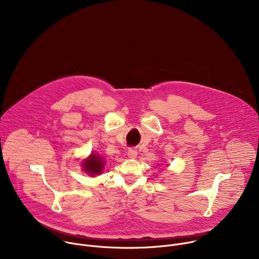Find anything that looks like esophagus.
<instances>
[{"label": "esophagus", "instance_id": "1", "mask_svg": "<svg viewBox=\"0 0 259 259\" xmlns=\"http://www.w3.org/2000/svg\"><path fill=\"white\" fill-rule=\"evenodd\" d=\"M137 156V151L135 149H129L128 150V157L131 159H135Z\"/></svg>", "mask_w": 259, "mask_h": 259}]
</instances>
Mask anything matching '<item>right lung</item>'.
<instances>
[{
	"mask_svg": "<svg viewBox=\"0 0 259 259\" xmlns=\"http://www.w3.org/2000/svg\"><path fill=\"white\" fill-rule=\"evenodd\" d=\"M104 166V161L98 155H91L83 164V169L89 175H97L102 172Z\"/></svg>",
	"mask_w": 259,
	"mask_h": 259,
	"instance_id": "right-lung-1",
	"label": "right lung"
}]
</instances>
